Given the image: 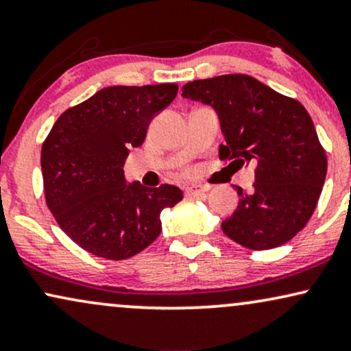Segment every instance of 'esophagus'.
Segmentation results:
<instances>
[{"label":"esophagus","instance_id":"1","mask_svg":"<svg viewBox=\"0 0 351 351\" xmlns=\"http://www.w3.org/2000/svg\"><path fill=\"white\" fill-rule=\"evenodd\" d=\"M208 191V186H203V184H189L186 188L188 196H201Z\"/></svg>","mask_w":351,"mask_h":351}]
</instances>
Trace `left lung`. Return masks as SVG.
<instances>
[{
    "label": "left lung",
    "mask_w": 351,
    "mask_h": 351,
    "mask_svg": "<svg viewBox=\"0 0 351 351\" xmlns=\"http://www.w3.org/2000/svg\"><path fill=\"white\" fill-rule=\"evenodd\" d=\"M183 97L215 108L226 143L219 158L256 162L254 191L236 186L239 204L224 234L254 251L291 241L313 215L327 176V155L297 100L245 74L184 84Z\"/></svg>",
    "instance_id": "1"
}]
</instances>
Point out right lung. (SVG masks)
Instances as JSON below:
<instances>
[{"label": "right lung", "mask_w": 351, "mask_h": 351, "mask_svg": "<svg viewBox=\"0 0 351 351\" xmlns=\"http://www.w3.org/2000/svg\"><path fill=\"white\" fill-rule=\"evenodd\" d=\"M176 84L114 86L67 108L41 150L47 208L67 236L87 252L122 261L162 232L160 215L183 199L173 184L127 183L123 165L140 147L153 117L176 97Z\"/></svg>", "instance_id": "1"}]
</instances>
